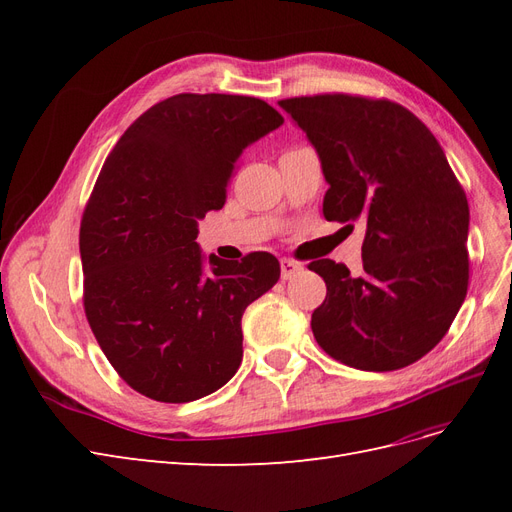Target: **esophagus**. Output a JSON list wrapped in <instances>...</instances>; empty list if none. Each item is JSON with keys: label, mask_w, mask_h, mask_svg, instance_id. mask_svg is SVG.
Listing matches in <instances>:
<instances>
[{"label": "esophagus", "mask_w": 512, "mask_h": 512, "mask_svg": "<svg viewBox=\"0 0 512 512\" xmlns=\"http://www.w3.org/2000/svg\"><path fill=\"white\" fill-rule=\"evenodd\" d=\"M280 267H282V280H292V277L301 275L303 267L299 265V262H294L290 258H282L280 260Z\"/></svg>", "instance_id": "obj_1"}]
</instances>
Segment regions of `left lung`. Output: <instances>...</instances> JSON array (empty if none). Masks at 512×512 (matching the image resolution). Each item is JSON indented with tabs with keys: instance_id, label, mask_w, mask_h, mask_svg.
<instances>
[{
	"instance_id": "obj_1",
	"label": "left lung",
	"mask_w": 512,
	"mask_h": 512,
	"mask_svg": "<svg viewBox=\"0 0 512 512\" xmlns=\"http://www.w3.org/2000/svg\"><path fill=\"white\" fill-rule=\"evenodd\" d=\"M280 106L314 145L329 222L365 226L363 269L314 260L327 284L312 314L318 346L363 371L408 367L436 348L468 292L466 192L436 136L408 108L348 94Z\"/></svg>"
}]
</instances>
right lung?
Wrapping results in <instances>:
<instances>
[{
    "instance_id": "1",
    "label": "right lung",
    "mask_w": 512,
    "mask_h": 512,
    "mask_svg": "<svg viewBox=\"0 0 512 512\" xmlns=\"http://www.w3.org/2000/svg\"><path fill=\"white\" fill-rule=\"evenodd\" d=\"M282 123L258 98L179 94L106 158L81 222L83 303L108 363L141 395L185 404L237 374L241 316L280 280V262L211 254L207 271L198 220L224 207L243 149Z\"/></svg>"
}]
</instances>
